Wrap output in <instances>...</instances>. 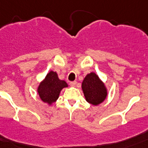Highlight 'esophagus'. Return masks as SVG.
<instances>
[{"instance_id": "esophagus-1", "label": "esophagus", "mask_w": 148, "mask_h": 148, "mask_svg": "<svg viewBox=\"0 0 148 148\" xmlns=\"http://www.w3.org/2000/svg\"><path fill=\"white\" fill-rule=\"evenodd\" d=\"M76 84H77V82H76V81H73V82H69V85H70L71 86H75Z\"/></svg>"}]
</instances>
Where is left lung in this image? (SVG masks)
Returning a JSON list of instances; mask_svg holds the SVG:
<instances>
[{"instance_id":"8db88e82","label":"left lung","mask_w":148,"mask_h":148,"mask_svg":"<svg viewBox=\"0 0 148 148\" xmlns=\"http://www.w3.org/2000/svg\"><path fill=\"white\" fill-rule=\"evenodd\" d=\"M82 90L88 103L97 106L105 100L107 97V90L99 76L95 73H90L82 82Z\"/></svg>"}]
</instances>
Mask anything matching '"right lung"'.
Segmentation results:
<instances>
[{
	"mask_svg": "<svg viewBox=\"0 0 148 148\" xmlns=\"http://www.w3.org/2000/svg\"><path fill=\"white\" fill-rule=\"evenodd\" d=\"M68 87L66 81L59 79L56 72L50 71L38 87V93L44 103L51 105L59 97L61 90Z\"/></svg>",
	"mask_w": 148,
	"mask_h": 148,
	"instance_id": "add662e5",
	"label": "right lung"
}]
</instances>
